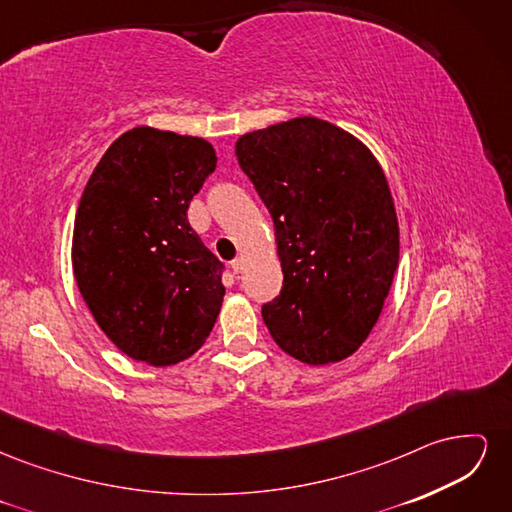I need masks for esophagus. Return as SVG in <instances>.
I'll return each instance as SVG.
<instances>
[{"label":"esophagus","instance_id":"1","mask_svg":"<svg viewBox=\"0 0 512 512\" xmlns=\"http://www.w3.org/2000/svg\"><path fill=\"white\" fill-rule=\"evenodd\" d=\"M230 267H232V271H235V273H241V269H243V258H235V260H232Z\"/></svg>","mask_w":512,"mask_h":512}]
</instances>
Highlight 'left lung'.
Masks as SVG:
<instances>
[{"mask_svg": "<svg viewBox=\"0 0 512 512\" xmlns=\"http://www.w3.org/2000/svg\"><path fill=\"white\" fill-rule=\"evenodd\" d=\"M267 205L284 284L262 305L275 344L307 365L342 361L374 329L399 262L389 183L342 128L297 117L237 141Z\"/></svg>", "mask_w": 512, "mask_h": 512, "instance_id": "obj_1", "label": "left lung"}]
</instances>
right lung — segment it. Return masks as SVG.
Here are the masks:
<instances>
[{"label": "right lung", "instance_id": "obj_1", "mask_svg": "<svg viewBox=\"0 0 512 512\" xmlns=\"http://www.w3.org/2000/svg\"><path fill=\"white\" fill-rule=\"evenodd\" d=\"M215 164L205 138L143 126L106 149L85 185L74 277L98 327L134 361L188 359L220 314L226 267L188 222Z\"/></svg>", "mask_w": 512, "mask_h": 512}]
</instances>
